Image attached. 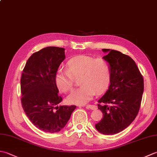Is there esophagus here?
<instances>
[{"label": "esophagus", "instance_id": "obj_1", "mask_svg": "<svg viewBox=\"0 0 157 157\" xmlns=\"http://www.w3.org/2000/svg\"><path fill=\"white\" fill-rule=\"evenodd\" d=\"M82 106H86V108L87 109H90L91 110H96V109H97V107H96V106L95 105H83Z\"/></svg>", "mask_w": 157, "mask_h": 157}]
</instances>
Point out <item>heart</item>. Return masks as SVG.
I'll return each instance as SVG.
<instances>
[{
    "instance_id": "heart-1",
    "label": "heart",
    "mask_w": 157,
    "mask_h": 157,
    "mask_svg": "<svg viewBox=\"0 0 157 157\" xmlns=\"http://www.w3.org/2000/svg\"><path fill=\"white\" fill-rule=\"evenodd\" d=\"M79 78L78 89L73 90L67 97L71 104L85 105L91 101L96 93L100 94L108 88L111 80L109 63L102 58L79 55L70 59L67 70L59 69L55 76L56 87L62 92L72 90L75 79Z\"/></svg>"
}]
</instances>
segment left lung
Returning <instances> with one entry per match:
<instances>
[{
  "label": "left lung",
  "mask_w": 157,
  "mask_h": 157,
  "mask_svg": "<svg viewBox=\"0 0 157 157\" xmlns=\"http://www.w3.org/2000/svg\"><path fill=\"white\" fill-rule=\"evenodd\" d=\"M110 65L111 80L107 91L98 100L102 119L95 125L102 134L113 135L123 131L137 116L144 92V79L130 56L111 49H102Z\"/></svg>",
  "instance_id": "1"
}]
</instances>
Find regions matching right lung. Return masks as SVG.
Segmentation results:
<instances>
[{
    "instance_id": "add662e5",
    "label": "right lung",
    "mask_w": 157,
    "mask_h": 157,
    "mask_svg": "<svg viewBox=\"0 0 157 157\" xmlns=\"http://www.w3.org/2000/svg\"><path fill=\"white\" fill-rule=\"evenodd\" d=\"M65 58V48L48 46L34 52L21 78L22 107L36 128L56 133L64 128L76 106H57L62 101L55 76Z\"/></svg>"
}]
</instances>
